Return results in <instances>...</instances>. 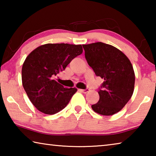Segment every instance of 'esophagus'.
Returning <instances> with one entry per match:
<instances>
[{
    "label": "esophagus",
    "instance_id": "obj_1",
    "mask_svg": "<svg viewBox=\"0 0 156 156\" xmlns=\"http://www.w3.org/2000/svg\"><path fill=\"white\" fill-rule=\"evenodd\" d=\"M78 91H80V92H83V93H84V94H86V93H87V92L89 91V89H78Z\"/></svg>",
    "mask_w": 156,
    "mask_h": 156
}]
</instances>
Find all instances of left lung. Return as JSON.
Instances as JSON below:
<instances>
[{
  "mask_svg": "<svg viewBox=\"0 0 156 156\" xmlns=\"http://www.w3.org/2000/svg\"><path fill=\"white\" fill-rule=\"evenodd\" d=\"M89 65L104 80L99 89L100 99L91 105L95 112L103 115L118 113L132 96L135 73L126 55L111 44L98 42L83 44Z\"/></svg>",
  "mask_w": 156,
  "mask_h": 156,
  "instance_id": "left-lung-1",
  "label": "left lung"
}]
</instances>
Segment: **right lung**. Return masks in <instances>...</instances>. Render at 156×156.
Wrapping results in <instances>:
<instances>
[{
    "mask_svg": "<svg viewBox=\"0 0 156 156\" xmlns=\"http://www.w3.org/2000/svg\"><path fill=\"white\" fill-rule=\"evenodd\" d=\"M81 44L48 43L33 50L22 67V83L34 107L41 112L55 114L64 109L77 91L56 81L59 72L83 53Z\"/></svg>",
    "mask_w": 156,
    "mask_h": 156,
    "instance_id": "add662e5",
    "label": "right lung"
}]
</instances>
